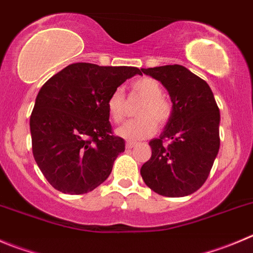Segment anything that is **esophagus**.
Wrapping results in <instances>:
<instances>
[{
  "instance_id": "34e87169",
  "label": "esophagus",
  "mask_w": 253,
  "mask_h": 253,
  "mask_svg": "<svg viewBox=\"0 0 253 253\" xmlns=\"http://www.w3.org/2000/svg\"><path fill=\"white\" fill-rule=\"evenodd\" d=\"M125 146H126V149H133L134 146H136V143H133V141H126Z\"/></svg>"
}]
</instances>
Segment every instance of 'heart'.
<instances>
[{
	"label": "heart",
	"mask_w": 253,
	"mask_h": 253,
	"mask_svg": "<svg viewBox=\"0 0 253 253\" xmlns=\"http://www.w3.org/2000/svg\"><path fill=\"white\" fill-rule=\"evenodd\" d=\"M134 92L144 99V103L136 110L139 118L125 123L117 130L119 136L128 140H140L153 135L156 130V123L160 126L167 124L171 117V105L165 99L164 89L155 79L144 78L136 79L131 84ZM107 109L110 119L114 123H122L126 115L124 93L117 89L109 95L107 100Z\"/></svg>",
	"instance_id": "heart-1"
}]
</instances>
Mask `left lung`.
Instances as JSON below:
<instances>
[{"mask_svg": "<svg viewBox=\"0 0 253 253\" xmlns=\"http://www.w3.org/2000/svg\"><path fill=\"white\" fill-rule=\"evenodd\" d=\"M169 92L172 113L159 138L151 139V158L141 167L144 182L156 194L182 197L200 189L220 149V110L209 84L185 67L141 69Z\"/></svg>", "mask_w": 253, "mask_h": 253, "instance_id": "8db88e82", "label": "left lung"}]
</instances>
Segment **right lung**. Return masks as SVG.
Segmentation results:
<instances>
[{
    "instance_id": "add662e5",
    "label": "right lung",
    "mask_w": 253,
    "mask_h": 253,
    "mask_svg": "<svg viewBox=\"0 0 253 253\" xmlns=\"http://www.w3.org/2000/svg\"><path fill=\"white\" fill-rule=\"evenodd\" d=\"M135 74V67L73 63L43 84L30 118L32 151L54 189L86 194L108 179L125 141L113 135L107 100Z\"/></svg>"
}]
</instances>
